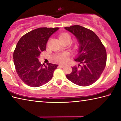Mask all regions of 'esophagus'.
Segmentation results:
<instances>
[{
    "mask_svg": "<svg viewBox=\"0 0 121 121\" xmlns=\"http://www.w3.org/2000/svg\"><path fill=\"white\" fill-rule=\"evenodd\" d=\"M59 66L60 67H63L65 66V65H59Z\"/></svg>",
    "mask_w": 121,
    "mask_h": 121,
    "instance_id": "obj_1",
    "label": "esophagus"
}]
</instances>
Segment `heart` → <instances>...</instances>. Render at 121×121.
I'll return each mask as SVG.
<instances>
[{"mask_svg":"<svg viewBox=\"0 0 121 121\" xmlns=\"http://www.w3.org/2000/svg\"><path fill=\"white\" fill-rule=\"evenodd\" d=\"M69 38L70 39V36L67 33H62L59 36V39H64ZM54 60L57 62L60 63H65L67 62L68 60V54L66 53H63L59 54L54 57Z\"/></svg>","mask_w":121,"mask_h":121,"instance_id":"heart-1","label":"heart"}]
</instances>
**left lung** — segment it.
I'll use <instances>...</instances> for the list:
<instances>
[{
  "mask_svg": "<svg viewBox=\"0 0 121 121\" xmlns=\"http://www.w3.org/2000/svg\"><path fill=\"white\" fill-rule=\"evenodd\" d=\"M79 43L78 56L75 59L82 65L72 67V72L66 75L75 84L87 86L97 81L106 67L107 53L99 37L92 30L79 25L65 27Z\"/></svg>",
  "mask_w": 121,
  "mask_h": 121,
  "instance_id": "1",
  "label": "left lung"
}]
</instances>
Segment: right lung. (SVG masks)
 Here are the masks:
<instances>
[{
	"label": "right lung",
	"mask_w": 121,
	"mask_h": 121,
	"mask_svg": "<svg viewBox=\"0 0 121 121\" xmlns=\"http://www.w3.org/2000/svg\"><path fill=\"white\" fill-rule=\"evenodd\" d=\"M59 28H39L20 39L13 53L14 63L18 76L28 86L39 87L48 82L58 65L39 62L40 53L46 50L49 38Z\"/></svg>",
	"instance_id": "right-lung-1"
}]
</instances>
